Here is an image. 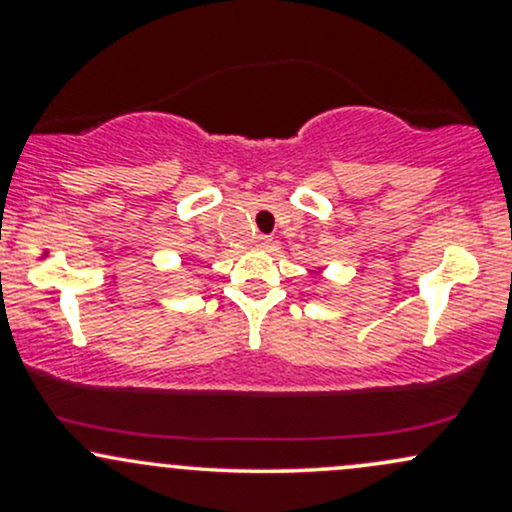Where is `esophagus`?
I'll return each mask as SVG.
<instances>
[{
    "mask_svg": "<svg viewBox=\"0 0 512 512\" xmlns=\"http://www.w3.org/2000/svg\"><path fill=\"white\" fill-rule=\"evenodd\" d=\"M255 248L269 250V248H272V238H269V236H257L255 238Z\"/></svg>",
    "mask_w": 512,
    "mask_h": 512,
    "instance_id": "obj_1",
    "label": "esophagus"
}]
</instances>
